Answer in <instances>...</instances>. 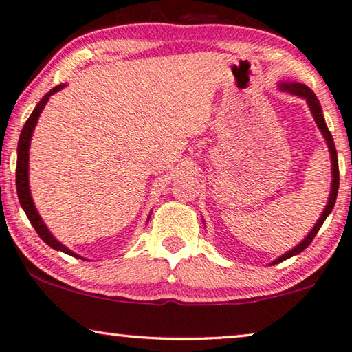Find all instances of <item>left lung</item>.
<instances>
[{"label":"left lung","instance_id":"left-lung-1","mask_svg":"<svg viewBox=\"0 0 352 352\" xmlns=\"http://www.w3.org/2000/svg\"><path fill=\"white\" fill-rule=\"evenodd\" d=\"M279 90L282 91H289V94L295 95L298 98H302V100H306L307 106L310 109V112L314 115V120L316 126H318V129L321 131V135L324 137L326 140V145L329 148V153H331V173H332V181H331V193H329V199H327V204L324 206V210L321 212V217L316 220L315 226L312 228V230L306 235L301 240V243H298L295 248H292L290 251H287L285 254H282L280 257L276 258L270 265H274V263H279V262H284L287 258H290L293 256L299 254V252H302L306 248L312 243V240L315 239V235L318 234L320 228L322 226V223L326 221V218L329 217V214L333 209V206H336V199H337V193H338V184H340V175H338V157H337V149L336 145H333V138L331 135L329 129H327V124L324 122V115H322V109L321 104L318 101V98L314 94L312 90H310L306 84H301V82H292V80H280L278 84Z\"/></svg>","mask_w":352,"mask_h":352}]
</instances>
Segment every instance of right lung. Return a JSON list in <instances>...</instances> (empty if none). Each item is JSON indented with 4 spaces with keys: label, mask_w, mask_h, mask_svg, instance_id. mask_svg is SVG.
<instances>
[{
    "label": "right lung",
    "mask_w": 352,
    "mask_h": 352,
    "mask_svg": "<svg viewBox=\"0 0 352 352\" xmlns=\"http://www.w3.org/2000/svg\"><path fill=\"white\" fill-rule=\"evenodd\" d=\"M63 87H67V84L56 85L54 89H51L48 94H46L42 98V100H40V102L36 106V109L32 111L31 117L28 118V122L25 123V126H23L21 134H20V140H19V146H16L15 182H16V193H19L20 204L23 207V210H25L28 220L31 221L34 229L37 230L38 237L42 239L46 245L53 248V250L65 252V254H68V256L84 258V257H80L79 254H76V252H73L70 248H67L65 245L60 243V241L50 232L48 226H46L45 221L42 220V217H40V214L36 209V204H34L31 188H30V148H31V138H32V134H34V129H36V126H37L40 113L43 112L46 102L50 101V96L57 94V91L62 90ZM149 217H151V215H149ZM149 217H148L146 221H149ZM84 261H85V258H84Z\"/></svg>",
    "instance_id": "add662e5"
}]
</instances>
